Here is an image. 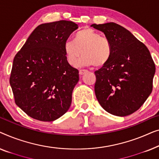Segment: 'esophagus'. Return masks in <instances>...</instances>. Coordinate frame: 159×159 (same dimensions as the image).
Wrapping results in <instances>:
<instances>
[{
	"instance_id": "esophagus-1",
	"label": "esophagus",
	"mask_w": 159,
	"mask_h": 159,
	"mask_svg": "<svg viewBox=\"0 0 159 159\" xmlns=\"http://www.w3.org/2000/svg\"><path fill=\"white\" fill-rule=\"evenodd\" d=\"M87 72H88V70H85V69H81V70H79V74L80 75H84V74H85V73H87Z\"/></svg>"
}]
</instances>
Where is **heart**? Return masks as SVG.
<instances>
[{"instance_id":"1","label":"heart","mask_w":159,"mask_h":159,"mask_svg":"<svg viewBox=\"0 0 159 159\" xmlns=\"http://www.w3.org/2000/svg\"><path fill=\"white\" fill-rule=\"evenodd\" d=\"M63 51L67 61L71 66H76L80 57L84 55L80 63L84 66L102 67L108 63L112 55L109 40L102 37L91 29H84L78 32L73 41L65 42Z\"/></svg>"}]
</instances>
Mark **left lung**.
I'll return each instance as SVG.
<instances>
[{
	"label": "left lung",
	"instance_id": "obj_1",
	"mask_svg": "<svg viewBox=\"0 0 159 159\" xmlns=\"http://www.w3.org/2000/svg\"><path fill=\"white\" fill-rule=\"evenodd\" d=\"M91 26L104 32L112 48L108 63L94 72L98 102L113 115H131L144 104L153 89L156 66L148 49L114 22Z\"/></svg>",
	"mask_w": 159,
	"mask_h": 159
}]
</instances>
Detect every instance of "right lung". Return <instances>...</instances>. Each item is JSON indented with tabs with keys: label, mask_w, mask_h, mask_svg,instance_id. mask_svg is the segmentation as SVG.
Here are the masks:
<instances>
[{
	"label": "right lung",
	"mask_w": 159,
	"mask_h": 159,
	"mask_svg": "<svg viewBox=\"0 0 159 159\" xmlns=\"http://www.w3.org/2000/svg\"><path fill=\"white\" fill-rule=\"evenodd\" d=\"M78 28L65 20L40 24L14 57L10 85L16 104L30 117L52 122L70 108L79 75L63 44Z\"/></svg>",
	"instance_id": "add662e5"
}]
</instances>
